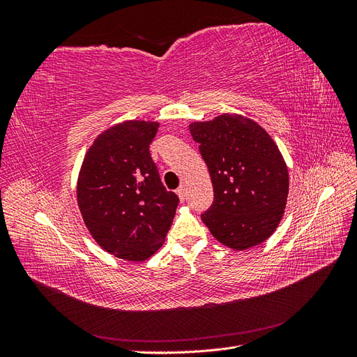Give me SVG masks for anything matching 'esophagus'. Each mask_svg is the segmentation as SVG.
Returning a JSON list of instances; mask_svg holds the SVG:
<instances>
[{
    "instance_id": "1",
    "label": "esophagus",
    "mask_w": 357,
    "mask_h": 357,
    "mask_svg": "<svg viewBox=\"0 0 357 357\" xmlns=\"http://www.w3.org/2000/svg\"><path fill=\"white\" fill-rule=\"evenodd\" d=\"M177 195H178V198H180V201L183 202L185 201V198H186V193H185V186H180L177 190Z\"/></svg>"
}]
</instances>
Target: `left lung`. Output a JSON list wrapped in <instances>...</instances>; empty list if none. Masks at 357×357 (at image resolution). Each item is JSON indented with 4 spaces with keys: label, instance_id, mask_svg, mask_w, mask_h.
I'll return each mask as SVG.
<instances>
[{
    "label": "left lung",
    "instance_id": "8db88e82",
    "mask_svg": "<svg viewBox=\"0 0 357 357\" xmlns=\"http://www.w3.org/2000/svg\"><path fill=\"white\" fill-rule=\"evenodd\" d=\"M213 183L202 222L226 247L245 250L273 235L289 193L286 162L262 126L240 114L189 125Z\"/></svg>",
    "mask_w": 357,
    "mask_h": 357
}]
</instances>
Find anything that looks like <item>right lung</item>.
<instances>
[{
  "mask_svg": "<svg viewBox=\"0 0 357 357\" xmlns=\"http://www.w3.org/2000/svg\"><path fill=\"white\" fill-rule=\"evenodd\" d=\"M158 128L128 121L107 129L89 147L77 181L79 208L93 240L132 262L159 250L178 205L150 156Z\"/></svg>",
  "mask_w": 357,
  "mask_h": 357,
  "instance_id": "obj_1",
  "label": "right lung"
}]
</instances>
